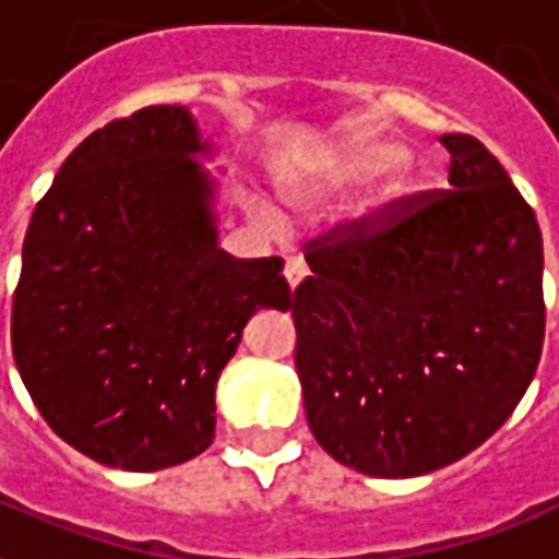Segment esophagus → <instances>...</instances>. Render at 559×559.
Masks as SVG:
<instances>
[{
  "mask_svg": "<svg viewBox=\"0 0 559 559\" xmlns=\"http://www.w3.org/2000/svg\"><path fill=\"white\" fill-rule=\"evenodd\" d=\"M305 275H308V266H305V260L299 258H290L287 263H284V278H287V284H290V290H296L301 281H305Z\"/></svg>",
  "mask_w": 559,
  "mask_h": 559,
  "instance_id": "1",
  "label": "esophagus"
}]
</instances>
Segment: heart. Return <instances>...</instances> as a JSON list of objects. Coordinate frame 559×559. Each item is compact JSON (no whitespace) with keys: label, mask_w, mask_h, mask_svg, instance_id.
Listing matches in <instances>:
<instances>
[{"label":"heart","mask_w":559,"mask_h":559,"mask_svg":"<svg viewBox=\"0 0 559 559\" xmlns=\"http://www.w3.org/2000/svg\"><path fill=\"white\" fill-rule=\"evenodd\" d=\"M406 153L403 147L394 142H384V139H355L353 144H346L337 156L332 159V165L325 168V175L296 195L299 204H320L329 195H337L349 186L367 183L373 180L376 175H382L384 168H391L403 159ZM417 180L408 171H400V175L388 177L382 183V189L376 192V198L370 201V216L373 218H391L396 216L403 206H408V201L415 198Z\"/></svg>","instance_id":"obj_1"}]
</instances>
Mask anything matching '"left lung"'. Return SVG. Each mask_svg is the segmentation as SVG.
<instances>
[{
	"label": "left lung",
	"mask_w": 559,
	"mask_h": 559,
	"mask_svg": "<svg viewBox=\"0 0 559 559\" xmlns=\"http://www.w3.org/2000/svg\"><path fill=\"white\" fill-rule=\"evenodd\" d=\"M448 192L305 246L296 370L320 448L370 477H420L500 429L543 355V234L498 156L448 132Z\"/></svg>",
	"instance_id": "8db88e82"
}]
</instances>
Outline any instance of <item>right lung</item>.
<instances>
[{"label":"right lung","instance_id":"obj_1","mask_svg":"<svg viewBox=\"0 0 559 559\" xmlns=\"http://www.w3.org/2000/svg\"><path fill=\"white\" fill-rule=\"evenodd\" d=\"M201 153L186 109L132 111L70 153L28 222L16 370L52 432L109 468L204 453L248 317L293 301L284 260L218 248Z\"/></svg>","mask_w":559,"mask_h":559}]
</instances>
